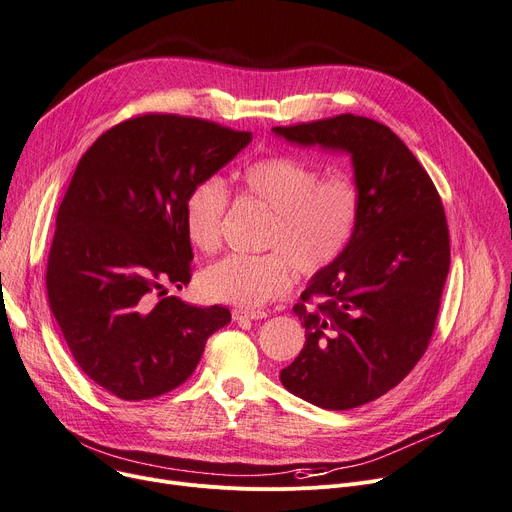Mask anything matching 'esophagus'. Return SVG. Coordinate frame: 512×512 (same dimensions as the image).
I'll use <instances>...</instances> for the list:
<instances>
[{
    "label": "esophagus",
    "mask_w": 512,
    "mask_h": 512,
    "mask_svg": "<svg viewBox=\"0 0 512 512\" xmlns=\"http://www.w3.org/2000/svg\"><path fill=\"white\" fill-rule=\"evenodd\" d=\"M265 311H243V309H234L232 319L234 321H255V319H265Z\"/></svg>",
    "instance_id": "esophagus-1"
}]
</instances>
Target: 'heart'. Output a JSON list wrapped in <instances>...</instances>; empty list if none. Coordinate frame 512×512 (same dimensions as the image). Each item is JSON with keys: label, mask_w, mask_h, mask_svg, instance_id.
Returning <instances> with one entry per match:
<instances>
[{"label": "heart", "mask_w": 512, "mask_h": 512, "mask_svg": "<svg viewBox=\"0 0 512 512\" xmlns=\"http://www.w3.org/2000/svg\"><path fill=\"white\" fill-rule=\"evenodd\" d=\"M243 195L269 214L261 255L230 253L201 274L208 298L245 306L265 304L288 292L292 265L302 276H321L350 247L360 218V187L348 173L321 177V170L290 156H267L247 164ZM230 193L220 177L199 179L183 203L189 241L203 253L222 243Z\"/></svg>", "instance_id": "1"}]
</instances>
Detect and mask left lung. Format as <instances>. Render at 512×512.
I'll list each match as a JSON object with an SVG mask.
<instances>
[{
	"instance_id": "obj_1",
	"label": "left lung",
	"mask_w": 512,
	"mask_h": 512,
	"mask_svg": "<svg viewBox=\"0 0 512 512\" xmlns=\"http://www.w3.org/2000/svg\"><path fill=\"white\" fill-rule=\"evenodd\" d=\"M274 131L352 154L358 226L342 259L294 304L306 344L280 372L296 397L352 410L399 385L430 344L451 265L445 208L418 158L379 121L344 113Z\"/></svg>"
}]
</instances>
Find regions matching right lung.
Wrapping results in <instances>:
<instances>
[{"label": "right lung", "mask_w": 512, "mask_h": 512, "mask_svg": "<svg viewBox=\"0 0 512 512\" xmlns=\"http://www.w3.org/2000/svg\"><path fill=\"white\" fill-rule=\"evenodd\" d=\"M251 131L146 113L86 150L57 212L47 298L84 374L125 401L185 383L208 337L230 323L224 306H191L168 288L191 280L183 203L251 142Z\"/></svg>", "instance_id": "right-lung-1"}]
</instances>
